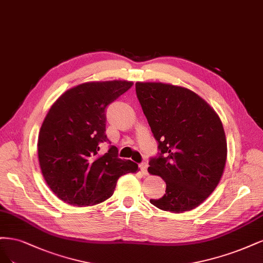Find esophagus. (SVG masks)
<instances>
[{"mask_svg": "<svg viewBox=\"0 0 263 263\" xmlns=\"http://www.w3.org/2000/svg\"><path fill=\"white\" fill-rule=\"evenodd\" d=\"M140 169H141V172H142V174L144 175V176H146L148 173H147V164L146 163H142L141 165H140Z\"/></svg>", "mask_w": 263, "mask_h": 263, "instance_id": "esophagus-1", "label": "esophagus"}]
</instances>
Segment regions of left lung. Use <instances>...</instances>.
<instances>
[{
  "instance_id": "left-lung-1",
  "label": "left lung",
  "mask_w": 263,
  "mask_h": 263,
  "mask_svg": "<svg viewBox=\"0 0 263 263\" xmlns=\"http://www.w3.org/2000/svg\"><path fill=\"white\" fill-rule=\"evenodd\" d=\"M135 90L160 149L147 171L166 182L164 197L151 203L177 214L196 209L215 190L225 169L227 143L221 119L185 87L138 82Z\"/></svg>"
}]
</instances>
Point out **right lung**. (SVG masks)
Masks as SVG:
<instances>
[{
    "instance_id": "obj_1",
    "label": "right lung",
    "mask_w": 263,
    "mask_h": 263,
    "mask_svg": "<svg viewBox=\"0 0 263 263\" xmlns=\"http://www.w3.org/2000/svg\"><path fill=\"white\" fill-rule=\"evenodd\" d=\"M133 82H86L67 89L49 109L39 131L38 159L48 187L67 204L90 206L114 194L122 175L139 172L138 164L118 158L107 141L106 108Z\"/></svg>"
}]
</instances>
